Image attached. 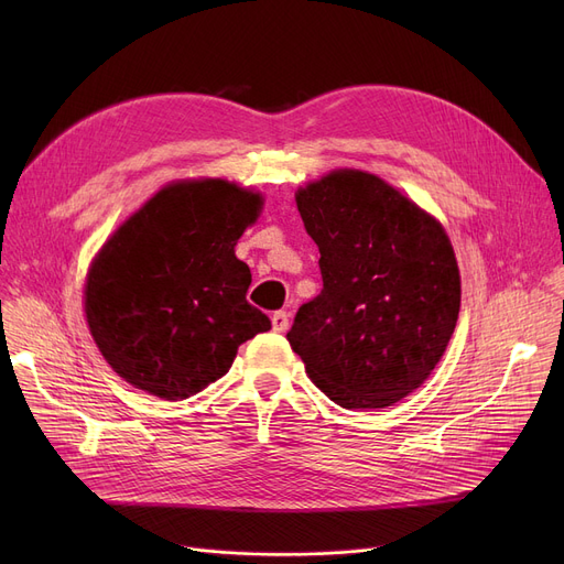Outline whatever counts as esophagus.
<instances>
[{
	"label": "esophagus",
	"mask_w": 564,
	"mask_h": 564,
	"mask_svg": "<svg viewBox=\"0 0 564 564\" xmlns=\"http://www.w3.org/2000/svg\"><path fill=\"white\" fill-rule=\"evenodd\" d=\"M288 324H290V319H288V313H285V311H276V313L272 315V327H274V332H279V334L288 332Z\"/></svg>",
	"instance_id": "obj_1"
}]
</instances>
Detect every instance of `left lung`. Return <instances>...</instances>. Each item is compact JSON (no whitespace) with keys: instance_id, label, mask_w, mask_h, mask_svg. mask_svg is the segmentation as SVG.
<instances>
[{"instance_id":"8db88e82","label":"left lung","mask_w":564,"mask_h":564,"mask_svg":"<svg viewBox=\"0 0 564 564\" xmlns=\"http://www.w3.org/2000/svg\"><path fill=\"white\" fill-rule=\"evenodd\" d=\"M322 292L288 332L315 387L345 409H383L430 377L459 315L446 230L381 177L334 171L300 189Z\"/></svg>"}]
</instances>
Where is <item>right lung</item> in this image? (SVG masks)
I'll return each instance as SVG.
<instances>
[{"instance_id": "obj_1", "label": "right lung", "mask_w": 564, "mask_h": 564, "mask_svg": "<svg viewBox=\"0 0 564 564\" xmlns=\"http://www.w3.org/2000/svg\"><path fill=\"white\" fill-rule=\"evenodd\" d=\"M262 198L226 181L158 192L102 247L86 279V322L132 387L185 400L224 377L237 347L272 322L247 302L235 245Z\"/></svg>"}]
</instances>
